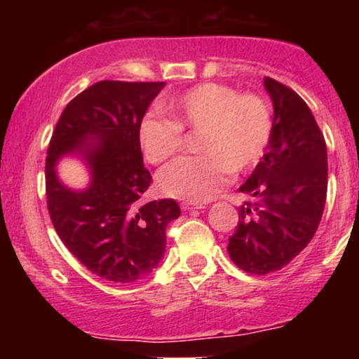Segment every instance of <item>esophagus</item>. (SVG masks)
I'll list each match as a JSON object with an SVG mask.
<instances>
[{"instance_id": "34e87169", "label": "esophagus", "mask_w": 359, "mask_h": 359, "mask_svg": "<svg viewBox=\"0 0 359 359\" xmlns=\"http://www.w3.org/2000/svg\"><path fill=\"white\" fill-rule=\"evenodd\" d=\"M182 211H194V209H204L203 204H191V203H182Z\"/></svg>"}]
</instances>
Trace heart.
I'll return each mask as SVG.
<instances>
[{
	"label": "heart",
	"mask_w": 359,
	"mask_h": 359,
	"mask_svg": "<svg viewBox=\"0 0 359 359\" xmlns=\"http://www.w3.org/2000/svg\"><path fill=\"white\" fill-rule=\"evenodd\" d=\"M168 119L147 114L140 121L138 143L147 162L162 163L180 151L182 130H201L204 155L179 158L158 174L160 191L174 199L205 203L258 163L271 138L269 104L257 94H238L231 86L203 82L163 100Z\"/></svg>",
	"instance_id": "1"
}]
</instances>
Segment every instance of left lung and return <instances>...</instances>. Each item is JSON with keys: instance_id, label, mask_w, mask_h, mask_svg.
<instances>
[{"instance_id": "1", "label": "left lung", "mask_w": 359, "mask_h": 359, "mask_svg": "<svg viewBox=\"0 0 359 359\" xmlns=\"http://www.w3.org/2000/svg\"><path fill=\"white\" fill-rule=\"evenodd\" d=\"M273 128L265 155L240 192L257 199L240 208L229 258L255 275L277 271L314 238L327 194V148L314 114L295 90L265 77Z\"/></svg>"}]
</instances>
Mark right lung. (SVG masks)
I'll return each mask as SVG.
<instances>
[{
    "label": "right lung",
    "instance_id": "add662e5",
    "mask_svg": "<svg viewBox=\"0 0 359 359\" xmlns=\"http://www.w3.org/2000/svg\"><path fill=\"white\" fill-rule=\"evenodd\" d=\"M165 82L101 81L65 106L45 162L47 205L62 243L86 269L109 282H137L165 253V229L180 216L174 199L143 203L151 175L143 165L138 126ZM65 156L90 172L77 191L58 179Z\"/></svg>",
    "mask_w": 359,
    "mask_h": 359
}]
</instances>
